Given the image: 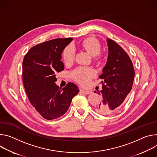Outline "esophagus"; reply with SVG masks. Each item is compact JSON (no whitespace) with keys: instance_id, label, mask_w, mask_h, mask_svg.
<instances>
[{"instance_id":"esophagus-1","label":"esophagus","mask_w":157,"mask_h":157,"mask_svg":"<svg viewBox=\"0 0 157 157\" xmlns=\"http://www.w3.org/2000/svg\"><path fill=\"white\" fill-rule=\"evenodd\" d=\"M80 92L84 94H86V95H89V94H90L92 93L91 91L90 90H84V89H80Z\"/></svg>"}]
</instances>
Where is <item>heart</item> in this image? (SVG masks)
I'll use <instances>...</instances> for the list:
<instances>
[{
    "instance_id": "obj_1",
    "label": "heart",
    "mask_w": 157,
    "mask_h": 157,
    "mask_svg": "<svg viewBox=\"0 0 157 157\" xmlns=\"http://www.w3.org/2000/svg\"><path fill=\"white\" fill-rule=\"evenodd\" d=\"M82 47L90 54L96 59L98 58L99 52L101 50L100 43L95 38H89L83 41ZM76 49L75 47L70 44L63 50V58L67 63H71L74 62L75 57ZM96 75L95 71L90 67H79L75 68L71 72L72 77L79 83L86 85L90 83V80Z\"/></svg>"
}]
</instances>
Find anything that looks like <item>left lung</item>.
<instances>
[{"label": "left lung", "instance_id": "8db88e82", "mask_svg": "<svg viewBox=\"0 0 157 157\" xmlns=\"http://www.w3.org/2000/svg\"><path fill=\"white\" fill-rule=\"evenodd\" d=\"M107 42L108 60L99 76L102 90L98 94L102 100L95 108L97 112L103 115L115 112L124 105L135 77L133 65L127 52L113 40L109 39Z\"/></svg>", "mask_w": 157, "mask_h": 157}]
</instances>
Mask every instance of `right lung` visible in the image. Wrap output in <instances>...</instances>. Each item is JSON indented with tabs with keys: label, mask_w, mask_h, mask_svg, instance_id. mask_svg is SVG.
Here are the masks:
<instances>
[{
	"label": "right lung",
	"mask_w": 157,
	"mask_h": 157,
	"mask_svg": "<svg viewBox=\"0 0 157 157\" xmlns=\"http://www.w3.org/2000/svg\"><path fill=\"white\" fill-rule=\"evenodd\" d=\"M72 40V37L55 39L39 44L29 50L23 60L22 78L28 98L47 120L64 115L79 92L73 83H68L61 90L55 83L56 74L64 70L60 61L62 52Z\"/></svg>",
	"instance_id": "add662e5"
}]
</instances>
